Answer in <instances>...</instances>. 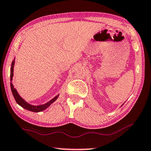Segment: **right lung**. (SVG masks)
I'll use <instances>...</instances> for the list:
<instances>
[{
    "instance_id": "right-lung-1",
    "label": "right lung",
    "mask_w": 151,
    "mask_h": 151,
    "mask_svg": "<svg viewBox=\"0 0 151 151\" xmlns=\"http://www.w3.org/2000/svg\"><path fill=\"white\" fill-rule=\"evenodd\" d=\"M14 63H15V60L12 61V66H11V72H10V81H12L13 79V76H14ZM11 86V90L13 94V96H14L15 100H16V103L18 104L19 105H20L21 107L24 108V109L29 110V111H33V112H40L42 111H44V109H46V108H48L49 106L51 105V104L55 102L57 99V98L59 97V94L57 95L56 96L54 97L53 99L50 100V101H48V103H46L44 105H32L31 104L27 103V101H25L24 99L21 97L19 94L17 92L16 88H14V86H13L12 83L10 84Z\"/></svg>"
}]
</instances>
